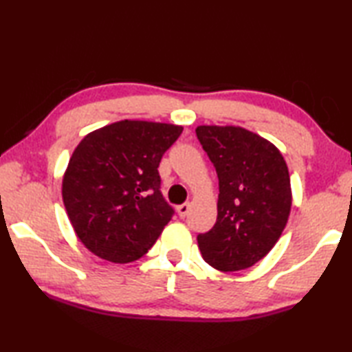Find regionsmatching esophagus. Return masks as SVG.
Returning <instances> with one entry per match:
<instances>
[{
  "instance_id": "esophagus-1",
  "label": "esophagus",
  "mask_w": 352,
  "mask_h": 352,
  "mask_svg": "<svg viewBox=\"0 0 352 352\" xmlns=\"http://www.w3.org/2000/svg\"><path fill=\"white\" fill-rule=\"evenodd\" d=\"M189 210H190V205H189V204H183V205H180V206L177 208V211H178V216H180L182 219H184V217L188 216Z\"/></svg>"
}]
</instances>
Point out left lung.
<instances>
[{
	"label": "left lung",
	"instance_id": "1",
	"mask_svg": "<svg viewBox=\"0 0 352 352\" xmlns=\"http://www.w3.org/2000/svg\"><path fill=\"white\" fill-rule=\"evenodd\" d=\"M219 178L217 220L197 236L204 259L220 272L248 269L275 247L287 223L292 192L281 152L241 127L195 129Z\"/></svg>",
	"mask_w": 352,
	"mask_h": 352
}]
</instances>
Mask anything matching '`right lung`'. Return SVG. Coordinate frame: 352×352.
<instances>
[{"mask_svg":"<svg viewBox=\"0 0 352 352\" xmlns=\"http://www.w3.org/2000/svg\"><path fill=\"white\" fill-rule=\"evenodd\" d=\"M183 127L119 121L87 135L63 177L62 195L77 237L116 264L144 256L175 211L162 194L158 166Z\"/></svg>","mask_w":352,"mask_h":352,"instance_id":"1","label":"right lung"}]
</instances>
